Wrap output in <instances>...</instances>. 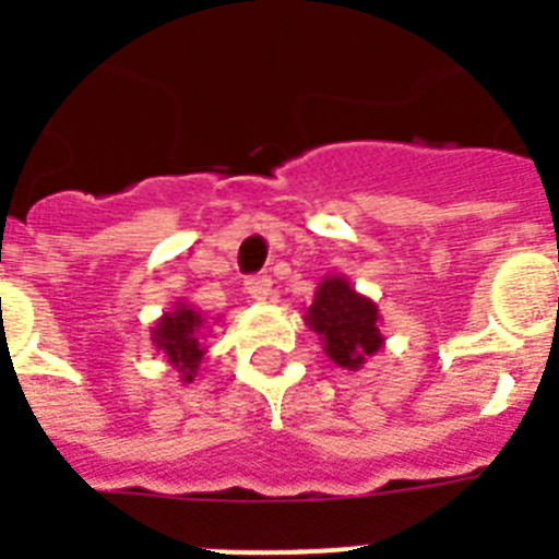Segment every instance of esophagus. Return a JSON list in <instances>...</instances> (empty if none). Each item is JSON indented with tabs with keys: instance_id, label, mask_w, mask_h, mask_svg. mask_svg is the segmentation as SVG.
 <instances>
[{
	"instance_id": "obj_1",
	"label": "esophagus",
	"mask_w": 559,
	"mask_h": 559,
	"mask_svg": "<svg viewBox=\"0 0 559 559\" xmlns=\"http://www.w3.org/2000/svg\"><path fill=\"white\" fill-rule=\"evenodd\" d=\"M246 290H249L251 299H260V302H263V299H269L271 294V276L265 274L246 276Z\"/></svg>"
}]
</instances>
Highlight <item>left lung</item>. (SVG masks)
Masks as SVG:
<instances>
[{
	"mask_svg": "<svg viewBox=\"0 0 559 559\" xmlns=\"http://www.w3.org/2000/svg\"><path fill=\"white\" fill-rule=\"evenodd\" d=\"M305 319L322 335L330 358L344 369H358L364 358L378 353L383 344L378 330V308L355 294L341 276H328L319 285Z\"/></svg>",
	"mask_w": 559,
	"mask_h": 559,
	"instance_id": "left-lung-1",
	"label": "left lung"
}]
</instances>
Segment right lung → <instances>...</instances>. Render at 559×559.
<instances>
[{
    "mask_svg": "<svg viewBox=\"0 0 559 559\" xmlns=\"http://www.w3.org/2000/svg\"><path fill=\"white\" fill-rule=\"evenodd\" d=\"M201 316L190 310L187 305H179L173 313H165L156 330H153V344L167 355L173 367H179L185 380H192L199 360L204 355L199 341Z\"/></svg>",
    "mask_w": 559,
    "mask_h": 559,
    "instance_id": "1",
    "label": "right lung"
}]
</instances>
